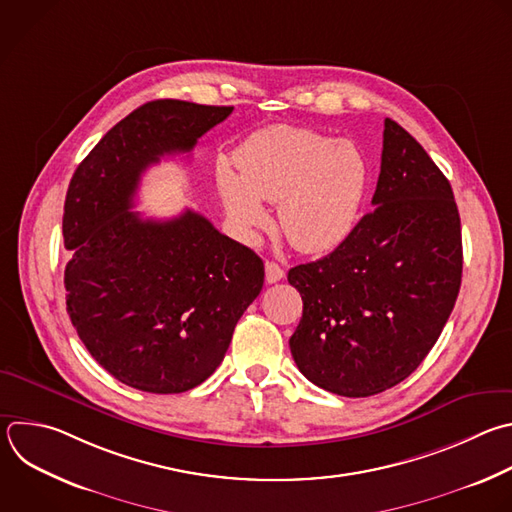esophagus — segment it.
I'll return each instance as SVG.
<instances>
[{"instance_id":"1","label":"esophagus","mask_w":512,"mask_h":512,"mask_svg":"<svg viewBox=\"0 0 512 512\" xmlns=\"http://www.w3.org/2000/svg\"><path fill=\"white\" fill-rule=\"evenodd\" d=\"M283 277H285V271H283L277 263L265 261V281H267V283H277V281H281Z\"/></svg>"}]
</instances>
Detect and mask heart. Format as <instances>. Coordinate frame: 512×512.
I'll use <instances>...</instances> for the list:
<instances>
[{"instance_id":"obj_1","label":"heart","mask_w":512,"mask_h":512,"mask_svg":"<svg viewBox=\"0 0 512 512\" xmlns=\"http://www.w3.org/2000/svg\"><path fill=\"white\" fill-rule=\"evenodd\" d=\"M235 166L237 175L219 170V191L243 235L269 221L259 201L277 203L283 235L303 253H327L354 231L368 189V162L354 142L269 126L239 146Z\"/></svg>"}]
</instances>
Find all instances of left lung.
<instances>
[{
	"instance_id": "obj_1",
	"label": "left lung",
	"mask_w": 512,
	"mask_h": 512,
	"mask_svg": "<svg viewBox=\"0 0 512 512\" xmlns=\"http://www.w3.org/2000/svg\"><path fill=\"white\" fill-rule=\"evenodd\" d=\"M372 205L342 245L287 273L303 299L291 356L309 382L348 398L380 394L422 364L462 281L452 187L390 118Z\"/></svg>"
}]
</instances>
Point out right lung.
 Returning <instances> with one entry per match:
<instances>
[{
	"label": "right lung",
	"instance_id": "add662e5",
	"mask_svg": "<svg viewBox=\"0 0 512 512\" xmlns=\"http://www.w3.org/2000/svg\"><path fill=\"white\" fill-rule=\"evenodd\" d=\"M231 112L185 100L148 102L102 136L68 187V315L110 376L148 394L203 384L263 289V261L203 215L154 221L130 211L150 164L191 152Z\"/></svg>",
	"mask_w": 512,
	"mask_h": 512
}]
</instances>
